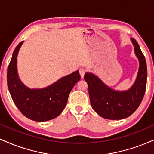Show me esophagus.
<instances>
[{
    "label": "esophagus",
    "mask_w": 154,
    "mask_h": 154,
    "mask_svg": "<svg viewBox=\"0 0 154 154\" xmlns=\"http://www.w3.org/2000/svg\"><path fill=\"white\" fill-rule=\"evenodd\" d=\"M79 74H80V76H81V77H84V75H85V69L84 68H80L79 69Z\"/></svg>",
    "instance_id": "esophagus-1"
}]
</instances>
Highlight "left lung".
I'll return each instance as SVG.
<instances>
[{"mask_svg":"<svg viewBox=\"0 0 154 154\" xmlns=\"http://www.w3.org/2000/svg\"><path fill=\"white\" fill-rule=\"evenodd\" d=\"M132 42L138 58L140 66L135 84L127 91L118 92L111 89L91 73L84 78L88 84L90 100L93 109L98 115L108 119H122L133 114L142 101L146 89L147 66L144 55L134 38Z\"/></svg>","mask_w":154,"mask_h":154,"instance_id":"8db88e82","label":"left lung"}]
</instances>
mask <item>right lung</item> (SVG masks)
I'll use <instances>...</instances> for the list:
<instances>
[{
    "label": "right lung",
    "instance_id": "obj_1",
    "mask_svg": "<svg viewBox=\"0 0 154 154\" xmlns=\"http://www.w3.org/2000/svg\"><path fill=\"white\" fill-rule=\"evenodd\" d=\"M23 42L16 47L7 70V84L14 103L28 119L45 122L57 117L66 106L68 97L80 79L79 71L63 77L43 89H29L19 80L17 71V57Z\"/></svg>",
    "mask_w": 154,
    "mask_h": 154
}]
</instances>
